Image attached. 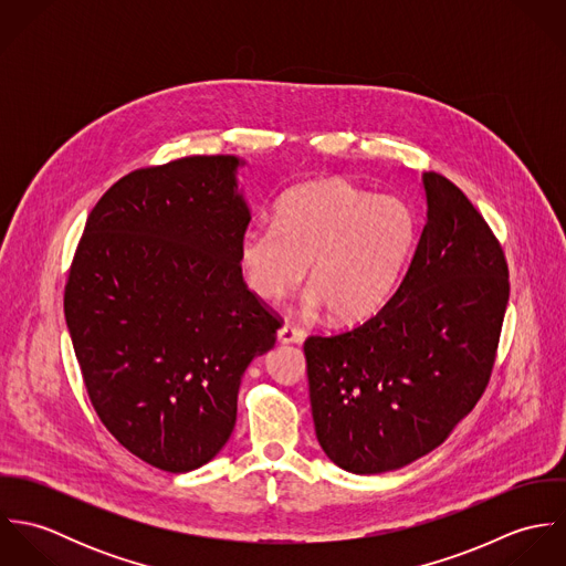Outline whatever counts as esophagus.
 <instances>
[{
	"instance_id": "esophagus-1",
	"label": "esophagus",
	"mask_w": 566,
	"mask_h": 566,
	"mask_svg": "<svg viewBox=\"0 0 566 566\" xmlns=\"http://www.w3.org/2000/svg\"><path fill=\"white\" fill-rule=\"evenodd\" d=\"M279 339L285 344H301L305 339V331L296 324L285 323L279 328Z\"/></svg>"
}]
</instances>
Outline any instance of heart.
I'll return each instance as SVG.
<instances>
[{
  "label": "heart",
  "instance_id": "obj_1",
  "mask_svg": "<svg viewBox=\"0 0 566 566\" xmlns=\"http://www.w3.org/2000/svg\"><path fill=\"white\" fill-rule=\"evenodd\" d=\"M411 242L413 216L403 200L328 178L290 189L274 224L243 233L240 259L263 301L294 292L310 265V287L328 318L357 323L384 305Z\"/></svg>",
  "mask_w": 566,
  "mask_h": 566
}]
</instances>
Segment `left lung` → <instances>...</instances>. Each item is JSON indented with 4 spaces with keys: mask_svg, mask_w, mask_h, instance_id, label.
Returning a JSON list of instances; mask_svg holds the SVG:
<instances>
[{
    "mask_svg": "<svg viewBox=\"0 0 566 566\" xmlns=\"http://www.w3.org/2000/svg\"><path fill=\"white\" fill-rule=\"evenodd\" d=\"M422 185L427 224L390 301L355 328L305 339L318 442L357 475L427 455L478 405L510 298L484 216L447 176L427 171Z\"/></svg>",
    "mask_w": 566,
    "mask_h": 566,
    "instance_id": "obj_1",
    "label": "left lung"
}]
</instances>
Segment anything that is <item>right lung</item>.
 <instances>
[{"label": "right lung", "instance_id": "1", "mask_svg": "<svg viewBox=\"0 0 566 566\" xmlns=\"http://www.w3.org/2000/svg\"><path fill=\"white\" fill-rule=\"evenodd\" d=\"M238 165L185 157L126 174L70 265L63 305L88 401L126 451L167 473L220 453L243 373L281 326L243 281Z\"/></svg>", "mask_w": 566, "mask_h": 566}]
</instances>
